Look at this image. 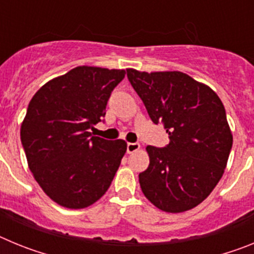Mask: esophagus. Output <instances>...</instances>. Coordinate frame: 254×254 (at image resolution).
Listing matches in <instances>:
<instances>
[{
    "mask_svg": "<svg viewBox=\"0 0 254 254\" xmlns=\"http://www.w3.org/2000/svg\"><path fill=\"white\" fill-rule=\"evenodd\" d=\"M137 150H140V143L137 142H128L127 143V152L128 154H133Z\"/></svg>",
    "mask_w": 254,
    "mask_h": 254,
    "instance_id": "esophagus-1",
    "label": "esophagus"
}]
</instances>
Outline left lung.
Returning <instances> with one entry per match:
<instances>
[{"label":"left lung","instance_id":"1","mask_svg":"<svg viewBox=\"0 0 254 254\" xmlns=\"http://www.w3.org/2000/svg\"><path fill=\"white\" fill-rule=\"evenodd\" d=\"M127 76L152 122H163L169 134L167 147L146 146L150 164L138 174L143 194L165 212L196 207L221 179L232 150L223 102L181 71L127 68Z\"/></svg>","mask_w":254,"mask_h":254}]
</instances>
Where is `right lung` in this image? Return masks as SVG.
Wrapping results in <instances>:
<instances>
[{"label":"right lung","mask_w":254,"mask_h":254,"mask_svg":"<svg viewBox=\"0 0 254 254\" xmlns=\"http://www.w3.org/2000/svg\"><path fill=\"white\" fill-rule=\"evenodd\" d=\"M125 69L78 66L40 87L20 137L29 169L44 193L66 208H85L105 193L127 150L123 140L93 136Z\"/></svg>","instance_id":"right-lung-1"}]
</instances>
